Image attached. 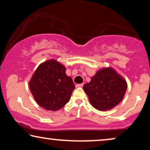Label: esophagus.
Returning <instances> with one entry per match:
<instances>
[{
  "label": "esophagus",
  "mask_w": 150,
  "mask_h": 150,
  "mask_svg": "<svg viewBox=\"0 0 150 150\" xmlns=\"http://www.w3.org/2000/svg\"><path fill=\"white\" fill-rule=\"evenodd\" d=\"M84 84L83 83H81V84H77L76 85V87L79 88V87H83Z\"/></svg>",
  "instance_id": "1"
}]
</instances>
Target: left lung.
<instances>
[{
	"mask_svg": "<svg viewBox=\"0 0 150 150\" xmlns=\"http://www.w3.org/2000/svg\"><path fill=\"white\" fill-rule=\"evenodd\" d=\"M89 102L98 110H107L116 106L124 98L127 83L110 67L98 71L89 83L83 86Z\"/></svg>",
	"mask_w": 150,
	"mask_h": 150,
	"instance_id": "left-lung-1",
	"label": "left lung"
}]
</instances>
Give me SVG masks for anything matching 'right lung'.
Instances as JSON below:
<instances>
[{
	"label": "right lung",
	"instance_id": "obj_1",
	"mask_svg": "<svg viewBox=\"0 0 150 150\" xmlns=\"http://www.w3.org/2000/svg\"><path fill=\"white\" fill-rule=\"evenodd\" d=\"M29 88L41 107L56 111L69 101L75 86L65 74V66L52 59L39 65L29 82Z\"/></svg>",
	"mask_w": 150,
	"mask_h": 150
}]
</instances>
